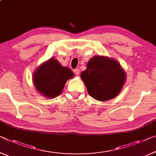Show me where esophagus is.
<instances>
[{"label": "esophagus", "mask_w": 156, "mask_h": 156, "mask_svg": "<svg viewBox=\"0 0 156 156\" xmlns=\"http://www.w3.org/2000/svg\"><path fill=\"white\" fill-rule=\"evenodd\" d=\"M73 71H74V73L76 74V76H79V75H80V70H79L78 69H76Z\"/></svg>", "instance_id": "1"}]
</instances>
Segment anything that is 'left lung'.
Returning <instances> with one entry per match:
<instances>
[{"label": "left lung", "mask_w": 156, "mask_h": 156, "mask_svg": "<svg viewBox=\"0 0 156 156\" xmlns=\"http://www.w3.org/2000/svg\"><path fill=\"white\" fill-rule=\"evenodd\" d=\"M125 73L115 59L96 56L87 64L81 78L89 94L98 101L114 98L120 92L125 80Z\"/></svg>", "instance_id": "obj_1"}]
</instances>
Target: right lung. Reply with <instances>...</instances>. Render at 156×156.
I'll use <instances>...</instances> for the list:
<instances>
[{
    "label": "right lung",
    "instance_id": "obj_1",
    "mask_svg": "<svg viewBox=\"0 0 156 156\" xmlns=\"http://www.w3.org/2000/svg\"><path fill=\"white\" fill-rule=\"evenodd\" d=\"M73 77L68 67H64L57 59H50L41 65L34 74V83L37 90L47 97L61 94L65 83Z\"/></svg>",
    "mask_w": 156,
    "mask_h": 156
}]
</instances>
